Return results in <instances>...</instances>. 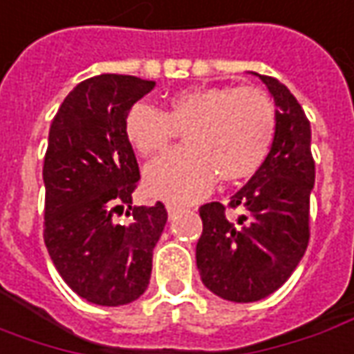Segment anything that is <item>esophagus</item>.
Instances as JSON below:
<instances>
[{
  "instance_id": "esophagus-1",
  "label": "esophagus",
  "mask_w": 354,
  "mask_h": 354,
  "mask_svg": "<svg viewBox=\"0 0 354 354\" xmlns=\"http://www.w3.org/2000/svg\"><path fill=\"white\" fill-rule=\"evenodd\" d=\"M167 211H168V217L172 218L174 215H176L178 211H182V207H180V205H176V203H167Z\"/></svg>"
}]
</instances>
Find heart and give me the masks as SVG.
Masks as SVG:
<instances>
[{
	"instance_id": "b5f03b06",
	"label": "heart",
	"mask_w": 354,
	"mask_h": 354,
	"mask_svg": "<svg viewBox=\"0 0 354 354\" xmlns=\"http://www.w3.org/2000/svg\"><path fill=\"white\" fill-rule=\"evenodd\" d=\"M277 129L269 96L256 86H197L170 96L167 110L136 102L126 137L143 157H158L184 131L187 147L168 153L145 172L151 196L187 203L205 196L215 178L240 182L266 162Z\"/></svg>"
}]
</instances>
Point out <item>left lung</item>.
I'll list each match as a JSON object with an SVG mask.
<instances>
[{
    "mask_svg": "<svg viewBox=\"0 0 354 354\" xmlns=\"http://www.w3.org/2000/svg\"><path fill=\"white\" fill-rule=\"evenodd\" d=\"M277 106V129L266 162L227 205L199 207L203 232L196 261L203 285L232 302H256L275 292L297 269L310 240V192L316 165L310 122L275 77L259 75ZM227 208L241 211L236 219Z\"/></svg>",
    "mask_w": 354,
    "mask_h": 354,
    "instance_id": "8db88e82",
    "label": "left lung"
}]
</instances>
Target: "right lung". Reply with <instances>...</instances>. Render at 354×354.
Segmentation results:
<instances>
[{
    "label": "right lung",
    "mask_w": 354,
    "mask_h": 354,
    "mask_svg": "<svg viewBox=\"0 0 354 354\" xmlns=\"http://www.w3.org/2000/svg\"><path fill=\"white\" fill-rule=\"evenodd\" d=\"M155 81L91 77L66 96L52 120L44 176V244L67 287L93 304L122 306L145 292L165 203L131 207L139 165L126 116ZM130 209L129 225L115 223Z\"/></svg>",
    "instance_id": "1"
}]
</instances>
